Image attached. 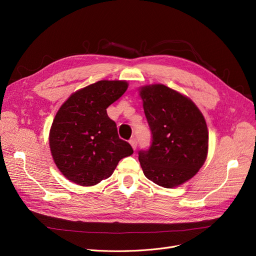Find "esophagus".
Here are the masks:
<instances>
[{
    "label": "esophagus",
    "mask_w": 256,
    "mask_h": 256,
    "mask_svg": "<svg viewBox=\"0 0 256 256\" xmlns=\"http://www.w3.org/2000/svg\"><path fill=\"white\" fill-rule=\"evenodd\" d=\"M129 143H130V145L132 146V148L136 150V146H138V141H136V138L134 136V138H131L130 140H129Z\"/></svg>",
    "instance_id": "34e87169"
}]
</instances>
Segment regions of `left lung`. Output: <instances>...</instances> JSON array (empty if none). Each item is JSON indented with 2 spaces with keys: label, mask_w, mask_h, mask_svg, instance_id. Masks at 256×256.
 I'll return each mask as SVG.
<instances>
[{
  "label": "left lung",
  "mask_w": 256,
  "mask_h": 256,
  "mask_svg": "<svg viewBox=\"0 0 256 256\" xmlns=\"http://www.w3.org/2000/svg\"><path fill=\"white\" fill-rule=\"evenodd\" d=\"M152 140L138 152L144 175L164 188L177 187L194 176L208 152L204 116L191 99L164 84L140 88Z\"/></svg>",
  "instance_id": "1"
}]
</instances>
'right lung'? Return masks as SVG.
Segmentation results:
<instances>
[{
  "label": "right lung",
  "instance_id": "right-lung-1",
  "mask_svg": "<svg viewBox=\"0 0 256 256\" xmlns=\"http://www.w3.org/2000/svg\"><path fill=\"white\" fill-rule=\"evenodd\" d=\"M127 88L126 81L102 80L76 90L60 108L49 144L54 162L68 180L95 186L113 174L120 159L134 154L106 114V108Z\"/></svg>",
  "mask_w": 256,
  "mask_h": 256
}]
</instances>
